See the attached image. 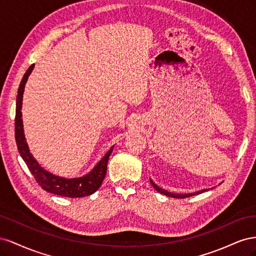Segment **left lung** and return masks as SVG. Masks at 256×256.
I'll list each match as a JSON object with an SVG mask.
<instances>
[{
    "label": "left lung",
    "mask_w": 256,
    "mask_h": 256,
    "mask_svg": "<svg viewBox=\"0 0 256 256\" xmlns=\"http://www.w3.org/2000/svg\"><path fill=\"white\" fill-rule=\"evenodd\" d=\"M150 184H152V187L156 189L158 192H160V193H162V194H164V196H170V198H190V196H196V194H200V193H203V192H205V191H208L209 189H204V190H200V191H198V192H194V193H184V194H180V193H172V192H168V191H166V190H164V189H162V188H160V187H158V186L154 184L152 180H150Z\"/></svg>",
    "instance_id": "8db88e82"
}]
</instances>
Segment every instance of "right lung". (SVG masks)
<instances>
[{"instance_id":"1","label":"right lung","mask_w":256,"mask_h":256,"mask_svg":"<svg viewBox=\"0 0 256 256\" xmlns=\"http://www.w3.org/2000/svg\"><path fill=\"white\" fill-rule=\"evenodd\" d=\"M34 64L30 65L26 72L23 76L20 82L17 95V104H16V118H14V138H16L17 147L20 152V156L24 160L30 173L33 174L34 178L40 187L53 194L66 196V198H83L90 196L96 192L98 188L102 186L104 176L106 174V166L109 157L111 156L113 147L106 152L104 158L100 160L94 166L90 173L78 178H65L54 175L48 171H46L44 168L34 159L32 154L30 152L28 143L26 141L24 132H23V124H22V99L23 92H24L26 83L28 79V76L32 72Z\"/></svg>"}]
</instances>
